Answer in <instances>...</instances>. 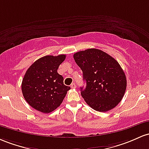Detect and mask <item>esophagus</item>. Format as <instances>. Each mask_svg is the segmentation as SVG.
<instances>
[{
    "instance_id": "34e87169",
    "label": "esophagus",
    "mask_w": 149,
    "mask_h": 149,
    "mask_svg": "<svg viewBox=\"0 0 149 149\" xmlns=\"http://www.w3.org/2000/svg\"><path fill=\"white\" fill-rule=\"evenodd\" d=\"M77 87V85H76V84L75 83H72L71 84V88H75Z\"/></svg>"
}]
</instances>
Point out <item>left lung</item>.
I'll list each match as a JSON object with an SVG mask.
<instances>
[{
	"label": "left lung",
	"mask_w": 149,
	"mask_h": 149,
	"mask_svg": "<svg viewBox=\"0 0 149 149\" xmlns=\"http://www.w3.org/2000/svg\"><path fill=\"white\" fill-rule=\"evenodd\" d=\"M73 57L86 82V88L81 87L86 103L99 112L114 108L121 101L127 87L126 76L118 62L96 48L79 51Z\"/></svg>",
	"instance_id": "8db88e82"
}]
</instances>
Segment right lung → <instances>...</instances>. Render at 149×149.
I'll return each mask as SVG.
<instances>
[{
  "label": "right lung",
  "instance_id": "right-lung-1",
  "mask_svg": "<svg viewBox=\"0 0 149 149\" xmlns=\"http://www.w3.org/2000/svg\"><path fill=\"white\" fill-rule=\"evenodd\" d=\"M65 55L46 56L28 68L22 82L23 96L30 106L43 113H49L61 104L70 86L57 72Z\"/></svg>",
  "mask_w": 149,
  "mask_h": 149
}]
</instances>
